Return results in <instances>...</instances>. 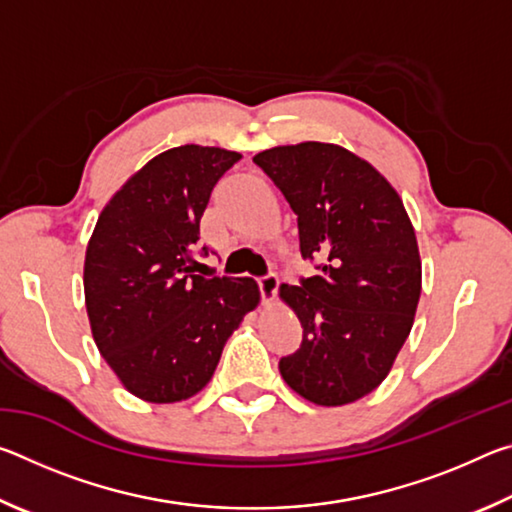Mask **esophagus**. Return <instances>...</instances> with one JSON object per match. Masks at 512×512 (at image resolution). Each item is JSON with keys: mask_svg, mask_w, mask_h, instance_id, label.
Listing matches in <instances>:
<instances>
[{"mask_svg": "<svg viewBox=\"0 0 512 512\" xmlns=\"http://www.w3.org/2000/svg\"><path fill=\"white\" fill-rule=\"evenodd\" d=\"M257 284H259V293H262V300L271 302L275 298L277 287H280V280H277L275 273H266L262 277H257Z\"/></svg>", "mask_w": 512, "mask_h": 512, "instance_id": "34e87169", "label": "esophagus"}]
</instances>
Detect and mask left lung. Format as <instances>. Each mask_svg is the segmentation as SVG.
<instances>
[{
	"label": "left lung",
	"instance_id": "8db88e82",
	"mask_svg": "<svg viewBox=\"0 0 512 512\" xmlns=\"http://www.w3.org/2000/svg\"><path fill=\"white\" fill-rule=\"evenodd\" d=\"M253 162L298 214L300 253L320 271L280 287L302 325L282 377L314 404H350L386 379L413 327L422 266L409 214L372 164L336 144L275 146Z\"/></svg>",
	"mask_w": 512,
	"mask_h": 512
}]
</instances>
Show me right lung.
<instances>
[{
    "mask_svg": "<svg viewBox=\"0 0 512 512\" xmlns=\"http://www.w3.org/2000/svg\"><path fill=\"white\" fill-rule=\"evenodd\" d=\"M239 160L235 151L196 144L155 155L110 198L92 232L83 287L94 343L146 402L201 391L232 329L259 302L253 277L194 273L201 216Z\"/></svg>",
    "mask_w": 512,
    "mask_h": 512,
    "instance_id": "obj_1",
    "label": "right lung"
}]
</instances>
